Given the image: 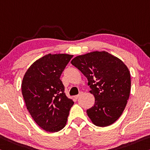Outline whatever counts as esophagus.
<instances>
[{
    "label": "esophagus",
    "instance_id": "esophagus-1",
    "mask_svg": "<svg viewBox=\"0 0 150 150\" xmlns=\"http://www.w3.org/2000/svg\"><path fill=\"white\" fill-rule=\"evenodd\" d=\"M83 95V92H80L79 93V95H77V96H75V99H78V98H79V97H81V96H82Z\"/></svg>",
    "mask_w": 150,
    "mask_h": 150
}]
</instances>
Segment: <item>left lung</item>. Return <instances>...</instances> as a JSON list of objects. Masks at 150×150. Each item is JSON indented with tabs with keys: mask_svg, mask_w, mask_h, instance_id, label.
Instances as JSON below:
<instances>
[{
	"mask_svg": "<svg viewBox=\"0 0 150 150\" xmlns=\"http://www.w3.org/2000/svg\"><path fill=\"white\" fill-rule=\"evenodd\" d=\"M71 63L87 78L95 96L88 116L97 126L111 125L122 114L129 97L131 78L126 65L105 51L77 56Z\"/></svg>",
	"mask_w": 150,
	"mask_h": 150,
	"instance_id": "8db88e82",
	"label": "left lung"
}]
</instances>
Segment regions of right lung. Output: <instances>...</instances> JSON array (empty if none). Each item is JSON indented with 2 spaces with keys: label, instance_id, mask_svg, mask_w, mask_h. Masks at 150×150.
Instances as JSON below:
<instances>
[{
  "label": "right lung",
  "instance_id": "obj_1",
  "mask_svg": "<svg viewBox=\"0 0 150 150\" xmlns=\"http://www.w3.org/2000/svg\"><path fill=\"white\" fill-rule=\"evenodd\" d=\"M73 55L49 54L28 68L23 79L22 93L33 120L49 132L62 129L74 101L68 98L60 77Z\"/></svg>",
  "mask_w": 150,
  "mask_h": 150
}]
</instances>
